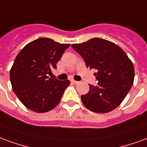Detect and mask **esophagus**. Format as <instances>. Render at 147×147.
Wrapping results in <instances>:
<instances>
[{"label":"esophagus","instance_id":"1","mask_svg":"<svg viewBox=\"0 0 147 147\" xmlns=\"http://www.w3.org/2000/svg\"><path fill=\"white\" fill-rule=\"evenodd\" d=\"M71 82H72V83H74V84H78V83H79L78 81H74V80H72V81H71Z\"/></svg>","mask_w":147,"mask_h":147}]
</instances>
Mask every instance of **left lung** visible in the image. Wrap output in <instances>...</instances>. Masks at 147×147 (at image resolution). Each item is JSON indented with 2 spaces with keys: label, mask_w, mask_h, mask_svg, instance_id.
<instances>
[{
  "label": "left lung",
  "mask_w": 147,
  "mask_h": 147,
  "mask_svg": "<svg viewBox=\"0 0 147 147\" xmlns=\"http://www.w3.org/2000/svg\"><path fill=\"white\" fill-rule=\"evenodd\" d=\"M71 46L84 59L88 68L97 69V85L89 84V92L81 97L84 107L95 113L114 110L133 84L132 62L123 49L107 40L96 37Z\"/></svg>",
  "instance_id": "8db88e82"
}]
</instances>
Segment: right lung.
Segmentation results:
<instances>
[{"mask_svg":"<svg viewBox=\"0 0 147 147\" xmlns=\"http://www.w3.org/2000/svg\"><path fill=\"white\" fill-rule=\"evenodd\" d=\"M69 44H60L41 37L30 42L19 51L10 70L12 90L30 110L45 113L61 100L69 81L49 78Z\"/></svg>","mask_w":147,"mask_h":147,"instance_id":"1","label":"right lung"}]
</instances>
